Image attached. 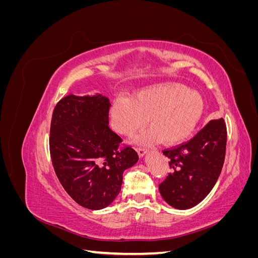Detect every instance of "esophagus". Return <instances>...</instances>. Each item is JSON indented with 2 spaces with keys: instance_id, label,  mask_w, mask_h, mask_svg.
Returning a JSON list of instances; mask_svg holds the SVG:
<instances>
[{
  "instance_id": "esophagus-1",
  "label": "esophagus",
  "mask_w": 258,
  "mask_h": 258,
  "mask_svg": "<svg viewBox=\"0 0 258 258\" xmlns=\"http://www.w3.org/2000/svg\"><path fill=\"white\" fill-rule=\"evenodd\" d=\"M136 151H137V153H138V155H139V157H140V158L144 157L145 154L147 153V150H145V148H142V147H138V148H136Z\"/></svg>"
}]
</instances>
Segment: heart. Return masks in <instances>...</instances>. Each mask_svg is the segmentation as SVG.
<instances>
[{"label":"heart","instance_id":"obj_1","mask_svg":"<svg viewBox=\"0 0 258 258\" xmlns=\"http://www.w3.org/2000/svg\"><path fill=\"white\" fill-rule=\"evenodd\" d=\"M205 111L199 93L179 84L156 85L136 92L130 101L117 99L111 107L114 129L131 136L141 129L147 119L150 131L140 136V143L160 141L176 144L188 138L197 127Z\"/></svg>","mask_w":258,"mask_h":258}]
</instances>
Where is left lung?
I'll use <instances>...</instances> for the list:
<instances>
[{
	"label": "left lung",
	"instance_id": "1",
	"mask_svg": "<svg viewBox=\"0 0 258 258\" xmlns=\"http://www.w3.org/2000/svg\"><path fill=\"white\" fill-rule=\"evenodd\" d=\"M226 142V124L220 118L210 120L190 141L162 152L171 172L159 191L169 206L187 210L208 196L221 174Z\"/></svg>",
	"mask_w": 258,
	"mask_h": 258
}]
</instances>
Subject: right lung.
<instances>
[{"label": "right lung", "mask_w": 258, "mask_h": 258, "mask_svg": "<svg viewBox=\"0 0 258 258\" xmlns=\"http://www.w3.org/2000/svg\"><path fill=\"white\" fill-rule=\"evenodd\" d=\"M110 100L101 93L69 95L54 107L49 150L54 172L76 204L101 210L120 191L123 171L139 160L108 127Z\"/></svg>", "instance_id": "right-lung-1"}]
</instances>
